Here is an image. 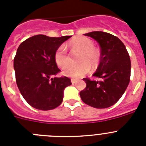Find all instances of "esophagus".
Here are the masks:
<instances>
[{
	"instance_id": "1",
	"label": "esophagus",
	"mask_w": 146,
	"mask_h": 146,
	"mask_svg": "<svg viewBox=\"0 0 146 146\" xmlns=\"http://www.w3.org/2000/svg\"><path fill=\"white\" fill-rule=\"evenodd\" d=\"M71 82H72V84H74V83H76V82H77V80L74 79H71Z\"/></svg>"
}]
</instances>
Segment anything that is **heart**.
Instances as JSON below:
<instances>
[{
	"label": "heart",
	"mask_w": 146,
	"mask_h": 146,
	"mask_svg": "<svg viewBox=\"0 0 146 146\" xmlns=\"http://www.w3.org/2000/svg\"><path fill=\"white\" fill-rule=\"evenodd\" d=\"M69 47L73 53L80 52L78 61L81 63L67 67L70 64V58L67 54L65 46L60 45L55 52V60L57 65L61 69L67 67L64 71V75L73 78H80L90 71V64L94 67L99 63V52L94 48V42L89 38L76 37L69 42Z\"/></svg>",
	"instance_id": "b5f03b06"
}]
</instances>
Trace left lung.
I'll list each match as a JSON object with an SVG mask.
<instances>
[{
    "instance_id": "obj_1",
    "label": "left lung",
    "mask_w": 146,
    "mask_h": 146,
    "mask_svg": "<svg viewBox=\"0 0 146 146\" xmlns=\"http://www.w3.org/2000/svg\"><path fill=\"white\" fill-rule=\"evenodd\" d=\"M84 35L96 40L100 46V63L93 74L100 80L83 78L86 88L80 93L81 99L93 108H109L119 100L129 83V55L123 42L115 36L103 31Z\"/></svg>"
}]
</instances>
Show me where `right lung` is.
<instances>
[{"label":"right lung","mask_w":146,"mask_h":146,"mask_svg":"<svg viewBox=\"0 0 146 146\" xmlns=\"http://www.w3.org/2000/svg\"><path fill=\"white\" fill-rule=\"evenodd\" d=\"M72 36L36 35L22 42L14 59L17 87L28 104L50 110L63 102L64 89L72 85L67 77H51L60 72L55 60L57 49Z\"/></svg>","instance_id":"obj_1"}]
</instances>
